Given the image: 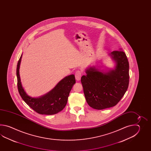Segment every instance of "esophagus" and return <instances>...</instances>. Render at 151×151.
Segmentation results:
<instances>
[{
  "label": "esophagus",
  "instance_id": "esophagus-1",
  "mask_svg": "<svg viewBox=\"0 0 151 151\" xmlns=\"http://www.w3.org/2000/svg\"><path fill=\"white\" fill-rule=\"evenodd\" d=\"M81 76H82V73L80 71H77L75 73V77L77 81H79L81 79Z\"/></svg>",
  "mask_w": 151,
  "mask_h": 151
}]
</instances>
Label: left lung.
<instances>
[{
    "instance_id": "1",
    "label": "left lung",
    "mask_w": 151,
    "mask_h": 151,
    "mask_svg": "<svg viewBox=\"0 0 151 151\" xmlns=\"http://www.w3.org/2000/svg\"><path fill=\"white\" fill-rule=\"evenodd\" d=\"M109 54L116 62V68L109 72L100 71L95 67L86 70L81 82L88 105L103 109L116 106L124 96L129 84V63L122 49Z\"/></svg>"
}]
</instances>
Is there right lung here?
Segmentation results:
<instances>
[{"mask_svg": "<svg viewBox=\"0 0 151 151\" xmlns=\"http://www.w3.org/2000/svg\"><path fill=\"white\" fill-rule=\"evenodd\" d=\"M22 55L17 66L18 89L23 100L31 109L40 114L52 115L64 109L73 85L76 83L74 74L65 77L59 81L54 88L45 95L39 98H32L26 93L20 81L19 67Z\"/></svg>", "mask_w": 151, "mask_h": 151, "instance_id": "right-lung-1", "label": "right lung"}]
</instances>
